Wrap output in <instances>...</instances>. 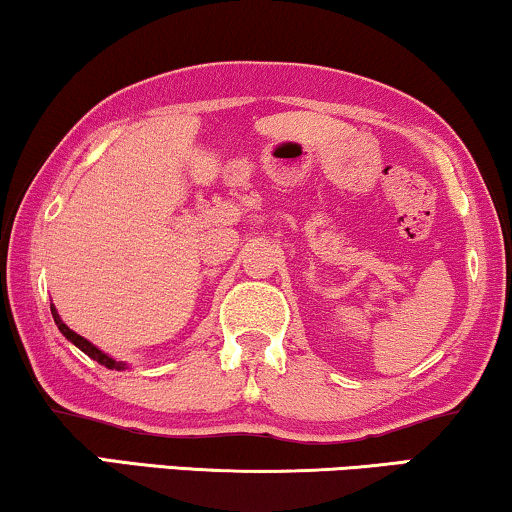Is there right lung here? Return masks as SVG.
I'll return each instance as SVG.
<instances>
[{
    "mask_svg": "<svg viewBox=\"0 0 512 512\" xmlns=\"http://www.w3.org/2000/svg\"><path fill=\"white\" fill-rule=\"evenodd\" d=\"M51 315H53V322H56V327L61 329V334L68 338V341L72 343V345H77L79 350H82L84 355H89L91 360H96L98 364H103V367H108V369H115V371H124V369H129V364L126 362H117L115 357H110L108 353H103L101 348H96L94 343L91 341H86L84 336H79V334H75V331H72L68 324H65L63 320H61V315H58V310L53 308L51 305Z\"/></svg>",
    "mask_w": 512,
    "mask_h": 512,
    "instance_id": "1",
    "label": "right lung"
}]
</instances>
